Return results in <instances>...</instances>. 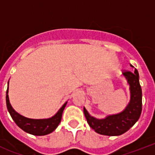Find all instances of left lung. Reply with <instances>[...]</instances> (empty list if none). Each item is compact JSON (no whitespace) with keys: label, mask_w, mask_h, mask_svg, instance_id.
<instances>
[{"label":"left lung","mask_w":155,"mask_h":155,"mask_svg":"<svg viewBox=\"0 0 155 155\" xmlns=\"http://www.w3.org/2000/svg\"><path fill=\"white\" fill-rule=\"evenodd\" d=\"M123 75L130 84V101L121 113L107 116L104 119H97L92 117L84 108V113L88 125L97 134L107 136L123 134L137 122L141 116L142 94L138 71L137 69H135L134 72L125 71L123 72Z\"/></svg>","instance_id":"1"}]
</instances>
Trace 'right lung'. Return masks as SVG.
Masks as SVG:
<instances>
[{
    "label": "right lung",
    "mask_w": 155,
    "mask_h": 155,
    "mask_svg": "<svg viewBox=\"0 0 155 155\" xmlns=\"http://www.w3.org/2000/svg\"><path fill=\"white\" fill-rule=\"evenodd\" d=\"M8 88L6 91V105L11 117L13 118L14 122L17 124L18 127L24 130L25 132L30 134L36 135V136H42V135L49 134L52 133L56 128L58 127L61 121L62 114H63V109L65 108L66 104L68 102H66L63 104L58 113L52 117L47 118V119H30L23 117L18 113L13 107L11 106L8 100Z\"/></svg>",
    "instance_id": "1"
}]
</instances>
